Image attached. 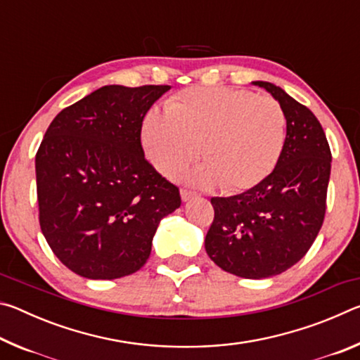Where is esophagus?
Here are the masks:
<instances>
[{
    "instance_id": "34e87169",
    "label": "esophagus",
    "mask_w": 360,
    "mask_h": 360,
    "mask_svg": "<svg viewBox=\"0 0 360 360\" xmlns=\"http://www.w3.org/2000/svg\"><path fill=\"white\" fill-rule=\"evenodd\" d=\"M195 195H197V193L192 192V191H188V188H181V198H182V202H188V200L193 198Z\"/></svg>"
}]
</instances>
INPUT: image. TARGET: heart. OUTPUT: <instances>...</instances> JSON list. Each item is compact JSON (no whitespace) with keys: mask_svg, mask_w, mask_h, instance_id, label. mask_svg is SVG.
<instances>
[{"mask_svg":"<svg viewBox=\"0 0 360 360\" xmlns=\"http://www.w3.org/2000/svg\"><path fill=\"white\" fill-rule=\"evenodd\" d=\"M141 138L146 155L160 173L179 174L197 160L202 148L206 165L192 173L193 184L240 192L259 186L278 165L285 114L270 96L192 87L173 96L167 112L146 115Z\"/></svg>","mask_w":360,"mask_h":360,"instance_id":"heart-1","label":"heart"}]
</instances>
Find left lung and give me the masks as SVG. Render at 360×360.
<instances>
[{
  "instance_id": "1",
  "label": "left lung",
  "mask_w": 360,
  "mask_h": 360,
  "mask_svg": "<svg viewBox=\"0 0 360 360\" xmlns=\"http://www.w3.org/2000/svg\"><path fill=\"white\" fill-rule=\"evenodd\" d=\"M285 114V143L278 165L259 186L214 197L206 233L210 259L231 275L262 279L295 265L318 236L326 216L332 154L319 120L281 87L255 81Z\"/></svg>"
}]
</instances>
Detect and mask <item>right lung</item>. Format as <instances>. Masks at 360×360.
Here are the masks:
<instances>
[{
	"label": "right lung",
	"mask_w": 360,
	"mask_h": 360,
	"mask_svg": "<svg viewBox=\"0 0 360 360\" xmlns=\"http://www.w3.org/2000/svg\"><path fill=\"white\" fill-rule=\"evenodd\" d=\"M169 85H105L52 120L36 152L39 225L65 266L89 279L138 271L179 188L144 158L143 119Z\"/></svg>",
	"instance_id": "1"
}]
</instances>
